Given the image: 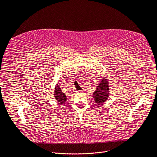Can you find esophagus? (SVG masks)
Listing matches in <instances>:
<instances>
[{
	"mask_svg": "<svg viewBox=\"0 0 157 157\" xmlns=\"http://www.w3.org/2000/svg\"><path fill=\"white\" fill-rule=\"evenodd\" d=\"M83 91H78V93H82Z\"/></svg>",
	"mask_w": 157,
	"mask_h": 157,
	"instance_id": "1",
	"label": "esophagus"
}]
</instances>
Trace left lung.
Here are the masks:
<instances>
[{"label":"left lung","mask_w":157,"mask_h":157,"mask_svg":"<svg viewBox=\"0 0 157 157\" xmlns=\"http://www.w3.org/2000/svg\"><path fill=\"white\" fill-rule=\"evenodd\" d=\"M107 78L103 77L93 93V97L98 105H101L105 102L109 96V86Z\"/></svg>","instance_id":"left-lung-1"}]
</instances>
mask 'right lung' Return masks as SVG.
<instances>
[{
    "instance_id": "1",
    "label": "right lung",
    "mask_w": 157,
    "mask_h": 157,
    "mask_svg": "<svg viewBox=\"0 0 157 157\" xmlns=\"http://www.w3.org/2000/svg\"><path fill=\"white\" fill-rule=\"evenodd\" d=\"M54 96L56 101H58L60 104H64L67 100L66 94L62 92L61 87L58 84H56L54 91Z\"/></svg>"
}]
</instances>
